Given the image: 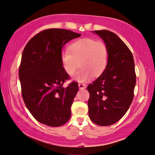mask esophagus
Returning a JSON list of instances; mask_svg holds the SVG:
<instances>
[{"mask_svg": "<svg viewBox=\"0 0 155 155\" xmlns=\"http://www.w3.org/2000/svg\"><path fill=\"white\" fill-rule=\"evenodd\" d=\"M78 87H79L80 89H84L86 88V85L82 84V83H80V84H78Z\"/></svg>", "mask_w": 155, "mask_h": 155, "instance_id": "esophagus-1", "label": "esophagus"}]
</instances>
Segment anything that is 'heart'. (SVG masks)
I'll use <instances>...</instances> for the list:
<instances>
[{"label": "heart", "mask_w": 155, "mask_h": 155, "mask_svg": "<svg viewBox=\"0 0 155 155\" xmlns=\"http://www.w3.org/2000/svg\"><path fill=\"white\" fill-rule=\"evenodd\" d=\"M109 59V51L104 42L89 38L76 40L68 50L61 54V61L64 71L72 75L80 65L81 68L73 80L78 82H86L93 75L98 77L104 72Z\"/></svg>", "instance_id": "heart-1"}]
</instances>
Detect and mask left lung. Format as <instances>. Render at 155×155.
Instances as JSON below:
<instances>
[{
    "instance_id": "left-lung-1",
    "label": "left lung",
    "mask_w": 155,
    "mask_h": 155,
    "mask_svg": "<svg viewBox=\"0 0 155 155\" xmlns=\"http://www.w3.org/2000/svg\"><path fill=\"white\" fill-rule=\"evenodd\" d=\"M106 45L109 59L105 70L87 87L89 116L94 124L110 126L125 115L134 98L136 85L133 55L111 31H94Z\"/></svg>"
}]
</instances>
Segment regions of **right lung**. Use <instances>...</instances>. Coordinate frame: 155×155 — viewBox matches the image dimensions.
Listing matches in <instances>:
<instances>
[{"label": "right lung", "mask_w": 155, "mask_h": 155, "mask_svg": "<svg viewBox=\"0 0 155 155\" xmlns=\"http://www.w3.org/2000/svg\"><path fill=\"white\" fill-rule=\"evenodd\" d=\"M80 36L66 29H47L29 40L22 53L19 77L24 101L33 117L49 127L61 126L71 117L78 84L63 87L69 76L61 54L65 44Z\"/></svg>", "instance_id": "1"}]
</instances>
